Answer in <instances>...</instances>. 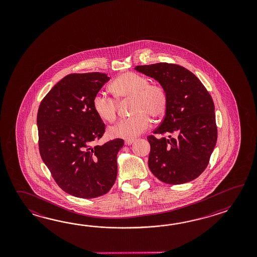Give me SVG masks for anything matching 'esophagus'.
Listing matches in <instances>:
<instances>
[{
	"label": "esophagus",
	"mask_w": 257,
	"mask_h": 257,
	"mask_svg": "<svg viewBox=\"0 0 257 257\" xmlns=\"http://www.w3.org/2000/svg\"><path fill=\"white\" fill-rule=\"evenodd\" d=\"M133 142H134V140H132V139H131V140H126V141H125V144H126V145H131Z\"/></svg>",
	"instance_id": "esophagus-1"
}]
</instances>
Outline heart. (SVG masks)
Listing matches in <instances>:
<instances>
[{
  "instance_id": "heart-1",
  "label": "heart",
  "mask_w": 257,
  "mask_h": 257,
  "mask_svg": "<svg viewBox=\"0 0 257 257\" xmlns=\"http://www.w3.org/2000/svg\"><path fill=\"white\" fill-rule=\"evenodd\" d=\"M115 98L119 101L133 100L134 116L116 122L108 133L113 138L134 139L150 126V116L161 118L168 106L166 89L158 83H151L147 77L134 72H126L117 77L110 85ZM93 109L100 118L112 122L116 117L118 102L104 93H97L93 99Z\"/></svg>"
}]
</instances>
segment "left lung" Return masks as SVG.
I'll use <instances>...</instances> for the list:
<instances>
[{
    "label": "left lung",
    "instance_id": "left-lung-1",
    "mask_svg": "<svg viewBox=\"0 0 257 257\" xmlns=\"http://www.w3.org/2000/svg\"><path fill=\"white\" fill-rule=\"evenodd\" d=\"M135 70L158 81L168 94L164 120L153 133L169 136L147 137L149 168L165 184L196 179L207 168L218 138L212 97L199 79L182 66L160 62L136 66Z\"/></svg>",
    "mask_w": 257,
    "mask_h": 257
}]
</instances>
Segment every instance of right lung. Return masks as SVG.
Returning a JSON list of instances; mask_svg holds the SVG:
<instances>
[{"label":"right lung","instance_id":"1","mask_svg":"<svg viewBox=\"0 0 257 257\" xmlns=\"http://www.w3.org/2000/svg\"><path fill=\"white\" fill-rule=\"evenodd\" d=\"M109 79L100 72L71 73L54 85L39 105L40 156L58 186L73 197H100L115 184L116 155L124 141L93 145L105 126L93 109V99Z\"/></svg>","mask_w":257,"mask_h":257}]
</instances>
